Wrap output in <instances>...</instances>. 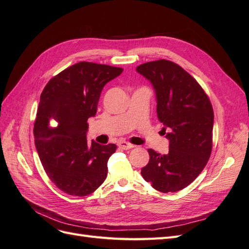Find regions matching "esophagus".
Wrapping results in <instances>:
<instances>
[{"instance_id": "obj_1", "label": "esophagus", "mask_w": 249, "mask_h": 249, "mask_svg": "<svg viewBox=\"0 0 249 249\" xmlns=\"http://www.w3.org/2000/svg\"><path fill=\"white\" fill-rule=\"evenodd\" d=\"M117 145L119 146V148L124 149V150H126V149H131V148H133V147H134V145H133V144H131V143H127V142H125V141H119Z\"/></svg>"}]
</instances>
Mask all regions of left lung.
I'll use <instances>...</instances> for the list:
<instances>
[{
    "mask_svg": "<svg viewBox=\"0 0 249 249\" xmlns=\"http://www.w3.org/2000/svg\"><path fill=\"white\" fill-rule=\"evenodd\" d=\"M136 71L152 84L157 114L164 124L169 152L149 148V161L141 175L164 193L184 189L205 168L212 150L214 113L200 85L179 65L168 60L143 63Z\"/></svg>",
    "mask_w": 249,
    "mask_h": 249,
    "instance_id": "1",
    "label": "left lung"
}]
</instances>
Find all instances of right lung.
<instances>
[{
  "mask_svg": "<svg viewBox=\"0 0 249 249\" xmlns=\"http://www.w3.org/2000/svg\"><path fill=\"white\" fill-rule=\"evenodd\" d=\"M123 71L79 62L50 80L40 95L35 146L50 179L67 194L86 196L107 178V163L116 145L88 143L87 120L96 114L104 86Z\"/></svg>",
  "mask_w": 249,
  "mask_h": 249,
  "instance_id": "obj_1",
  "label": "right lung"
}]
</instances>
